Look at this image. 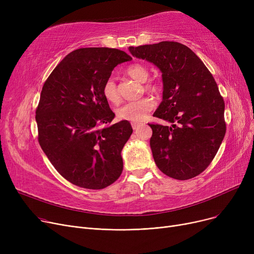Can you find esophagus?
Instances as JSON below:
<instances>
[{
  "instance_id": "1",
  "label": "esophagus",
  "mask_w": 254,
  "mask_h": 254,
  "mask_svg": "<svg viewBox=\"0 0 254 254\" xmlns=\"http://www.w3.org/2000/svg\"><path fill=\"white\" fill-rule=\"evenodd\" d=\"M140 126H141L140 123H131V127L134 128V129H137Z\"/></svg>"
}]
</instances>
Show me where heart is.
Returning a JSON list of instances; mask_svg holds the SVG:
<instances>
[{"instance_id":"b5f03b06","label":"heart","mask_w":254,"mask_h":254,"mask_svg":"<svg viewBox=\"0 0 254 254\" xmlns=\"http://www.w3.org/2000/svg\"><path fill=\"white\" fill-rule=\"evenodd\" d=\"M127 74L132 79L139 82H145L148 78V71L144 65L140 64H130L127 70ZM146 89L154 90L155 86L152 84L146 85ZM103 95L111 103H117L119 101V93L116 88V84L113 78H108L103 86ZM154 107V101L150 98H142L135 101H129L118 107L116 110L117 117L122 120H129V122H140Z\"/></svg>"}]
</instances>
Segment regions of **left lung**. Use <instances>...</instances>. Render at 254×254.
Listing matches in <instances>:
<instances>
[{
  "label": "left lung",
  "mask_w": 254,
  "mask_h": 254,
  "mask_svg": "<svg viewBox=\"0 0 254 254\" xmlns=\"http://www.w3.org/2000/svg\"><path fill=\"white\" fill-rule=\"evenodd\" d=\"M128 50L162 72L163 101L153 116L171 125H149L157 168L178 180L197 176L214 158L225 135L224 102L214 78L190 48L178 42Z\"/></svg>",
  "instance_id": "8db88e82"
}]
</instances>
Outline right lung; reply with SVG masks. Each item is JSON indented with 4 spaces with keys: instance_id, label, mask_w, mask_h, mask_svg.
I'll return each mask as SVG.
<instances>
[{
    "instance_id": "add662e5",
    "label": "right lung",
    "mask_w": 254,
    "mask_h": 254,
    "mask_svg": "<svg viewBox=\"0 0 254 254\" xmlns=\"http://www.w3.org/2000/svg\"><path fill=\"white\" fill-rule=\"evenodd\" d=\"M131 58L107 47L79 48L64 57L45 81L36 122L38 140L52 166L71 183L102 190L122 175V150L132 128L115 114L103 86L115 66Z\"/></svg>"
}]
</instances>
